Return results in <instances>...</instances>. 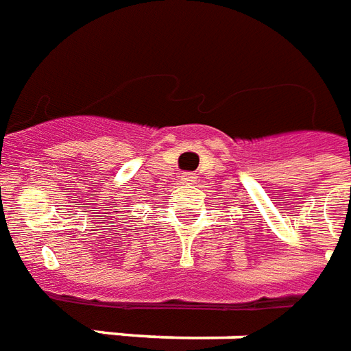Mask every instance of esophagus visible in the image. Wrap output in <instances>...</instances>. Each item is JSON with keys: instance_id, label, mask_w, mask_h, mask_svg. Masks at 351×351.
<instances>
[{"instance_id": "obj_1", "label": "esophagus", "mask_w": 351, "mask_h": 351, "mask_svg": "<svg viewBox=\"0 0 351 351\" xmlns=\"http://www.w3.org/2000/svg\"><path fill=\"white\" fill-rule=\"evenodd\" d=\"M197 180L195 173H182V182L186 184H193Z\"/></svg>"}]
</instances>
